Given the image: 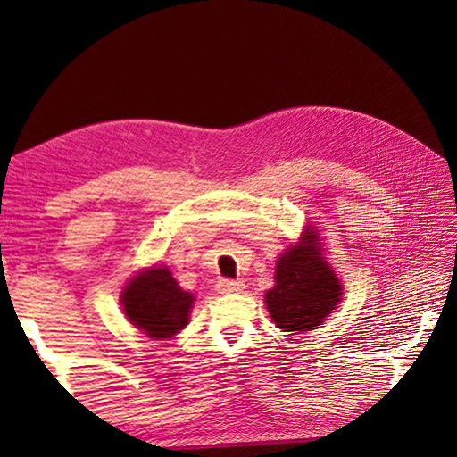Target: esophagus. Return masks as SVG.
<instances>
[{
  "label": "esophagus",
  "instance_id": "1",
  "mask_svg": "<svg viewBox=\"0 0 457 457\" xmlns=\"http://www.w3.org/2000/svg\"><path fill=\"white\" fill-rule=\"evenodd\" d=\"M215 287H218L220 294H237L242 292L245 284L242 279H220L218 284H215Z\"/></svg>",
  "mask_w": 457,
  "mask_h": 457
}]
</instances>
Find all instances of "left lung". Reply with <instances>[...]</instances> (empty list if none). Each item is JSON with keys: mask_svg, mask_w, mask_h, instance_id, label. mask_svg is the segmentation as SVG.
I'll list each match as a JSON object with an SVG mask.
<instances>
[{"mask_svg": "<svg viewBox=\"0 0 457 457\" xmlns=\"http://www.w3.org/2000/svg\"><path fill=\"white\" fill-rule=\"evenodd\" d=\"M276 286L265 294L270 318L284 331H312L337 308L342 284L323 257L318 229L308 226L276 263Z\"/></svg>", "mask_w": 457, "mask_h": 457, "instance_id": "obj_1", "label": "left lung"}]
</instances>
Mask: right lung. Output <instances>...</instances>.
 Wrapping results in <instances>:
<instances>
[{"label":"right lung","instance_id":"right-lung-1","mask_svg":"<svg viewBox=\"0 0 457 457\" xmlns=\"http://www.w3.org/2000/svg\"><path fill=\"white\" fill-rule=\"evenodd\" d=\"M120 302L139 331L152 339H168L187 326L195 295L179 287L168 265H155L129 279Z\"/></svg>","mask_w":457,"mask_h":457}]
</instances>
